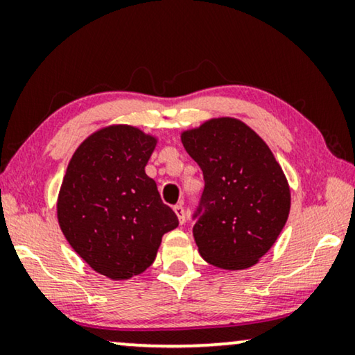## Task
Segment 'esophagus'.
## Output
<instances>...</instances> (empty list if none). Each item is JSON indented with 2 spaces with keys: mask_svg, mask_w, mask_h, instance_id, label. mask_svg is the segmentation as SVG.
<instances>
[{
  "mask_svg": "<svg viewBox=\"0 0 355 355\" xmlns=\"http://www.w3.org/2000/svg\"><path fill=\"white\" fill-rule=\"evenodd\" d=\"M174 213H176L179 223H181V225H182V223L186 221V211H184L182 205H176V207H174Z\"/></svg>",
  "mask_w": 355,
  "mask_h": 355,
  "instance_id": "34e87169",
  "label": "esophagus"
}]
</instances>
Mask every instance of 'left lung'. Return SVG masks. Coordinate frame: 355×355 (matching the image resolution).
<instances>
[{"mask_svg":"<svg viewBox=\"0 0 355 355\" xmlns=\"http://www.w3.org/2000/svg\"><path fill=\"white\" fill-rule=\"evenodd\" d=\"M205 179V213L193 226L202 259L223 270L259 263L291 210V189L273 152L244 121L223 116L181 132Z\"/></svg>","mask_w":355,"mask_h":355,"instance_id":"8db88e82","label":"left lung"}]
</instances>
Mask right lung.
<instances>
[{
    "instance_id": "right-lung-1",
    "label": "right lung",
    "mask_w": 355,
    "mask_h": 355,
    "mask_svg": "<svg viewBox=\"0 0 355 355\" xmlns=\"http://www.w3.org/2000/svg\"><path fill=\"white\" fill-rule=\"evenodd\" d=\"M157 144V135L135 125H105L76 148L62 178V234L92 270L113 281L144 273L164 232L179 225L145 173Z\"/></svg>"
}]
</instances>
